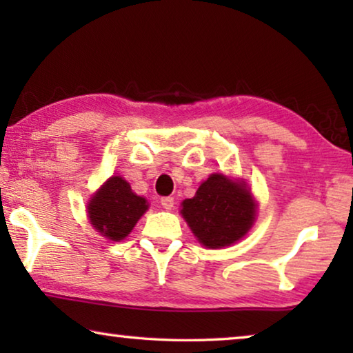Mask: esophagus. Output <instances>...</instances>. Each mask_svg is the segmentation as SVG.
Returning a JSON list of instances; mask_svg holds the SVG:
<instances>
[{
  "instance_id": "obj_1",
  "label": "esophagus",
  "mask_w": 353,
  "mask_h": 353,
  "mask_svg": "<svg viewBox=\"0 0 353 353\" xmlns=\"http://www.w3.org/2000/svg\"><path fill=\"white\" fill-rule=\"evenodd\" d=\"M160 204H162V207L166 208V210H171V208L174 207V198H171V196H165V198L160 199Z\"/></svg>"
}]
</instances>
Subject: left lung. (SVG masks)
I'll use <instances>...</instances> for the list:
<instances>
[{"mask_svg": "<svg viewBox=\"0 0 353 353\" xmlns=\"http://www.w3.org/2000/svg\"><path fill=\"white\" fill-rule=\"evenodd\" d=\"M182 216L205 248L230 246L248 234L255 219V202L244 183L212 174L182 202Z\"/></svg>", "mask_w": 353, "mask_h": 353, "instance_id": "8db88e82", "label": "left lung"}]
</instances>
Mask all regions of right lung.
<instances>
[{"instance_id": "1", "label": "right lung", "mask_w": 353, "mask_h": 353, "mask_svg": "<svg viewBox=\"0 0 353 353\" xmlns=\"http://www.w3.org/2000/svg\"><path fill=\"white\" fill-rule=\"evenodd\" d=\"M146 210V199L132 193L123 177L115 176L93 196L88 204V218L101 235L119 241L128 236Z\"/></svg>"}]
</instances>
